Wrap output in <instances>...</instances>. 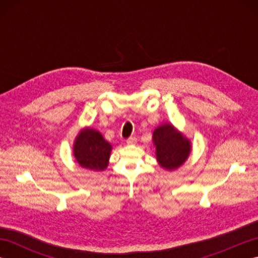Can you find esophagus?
<instances>
[{
	"label": "esophagus",
	"instance_id": "34e87169",
	"mask_svg": "<svg viewBox=\"0 0 258 258\" xmlns=\"http://www.w3.org/2000/svg\"><path fill=\"white\" fill-rule=\"evenodd\" d=\"M126 143H127L128 145H134L136 143V139L135 138H130V139H127V141H126Z\"/></svg>",
	"mask_w": 258,
	"mask_h": 258
}]
</instances>
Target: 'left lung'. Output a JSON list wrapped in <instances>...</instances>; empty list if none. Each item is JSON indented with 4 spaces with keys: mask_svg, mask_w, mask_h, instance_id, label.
Segmentation results:
<instances>
[{
    "mask_svg": "<svg viewBox=\"0 0 258 258\" xmlns=\"http://www.w3.org/2000/svg\"><path fill=\"white\" fill-rule=\"evenodd\" d=\"M152 138L156 161L165 171H175L187 161L191 152L190 140L172 123L158 125Z\"/></svg>",
    "mask_w": 258,
    "mask_h": 258,
    "instance_id": "left-lung-1",
    "label": "left lung"
}]
</instances>
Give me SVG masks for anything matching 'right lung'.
<instances>
[{"instance_id":"right-lung-1","label":"right lung","mask_w":258,"mask_h":258,"mask_svg":"<svg viewBox=\"0 0 258 258\" xmlns=\"http://www.w3.org/2000/svg\"><path fill=\"white\" fill-rule=\"evenodd\" d=\"M113 150L112 144L103 138L100 131L85 126L76 135L73 156L82 168L93 172L106 169Z\"/></svg>"}]
</instances>
